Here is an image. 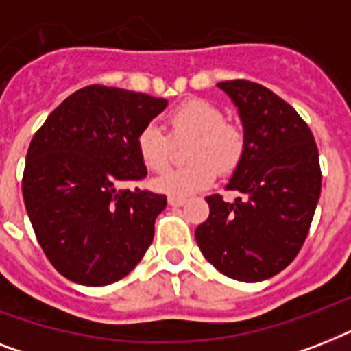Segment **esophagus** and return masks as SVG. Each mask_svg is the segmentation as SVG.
<instances>
[{
  "instance_id": "1",
  "label": "esophagus",
  "mask_w": 351,
  "mask_h": 351,
  "mask_svg": "<svg viewBox=\"0 0 351 351\" xmlns=\"http://www.w3.org/2000/svg\"><path fill=\"white\" fill-rule=\"evenodd\" d=\"M167 202H169V206H173V208H180V206H184V204H186V198L169 197L167 198Z\"/></svg>"
}]
</instances>
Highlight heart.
<instances>
[{
	"label": "heart",
	"instance_id": "heart-1",
	"mask_svg": "<svg viewBox=\"0 0 351 351\" xmlns=\"http://www.w3.org/2000/svg\"><path fill=\"white\" fill-rule=\"evenodd\" d=\"M175 136L193 134L184 167L167 169L153 180V187L171 197H187L202 191L215 180V169L226 175L239 165L244 154V134L226 123L224 112L208 100H187L169 112ZM136 151L149 171H162L169 162L171 142L156 121H147L136 136Z\"/></svg>",
	"mask_w": 351,
	"mask_h": 351
}]
</instances>
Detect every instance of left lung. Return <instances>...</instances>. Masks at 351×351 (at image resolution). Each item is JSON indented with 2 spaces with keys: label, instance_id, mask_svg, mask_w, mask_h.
Listing matches in <instances>:
<instances>
[{
  "label": "left lung",
  "instance_id": "8db88e82",
  "mask_svg": "<svg viewBox=\"0 0 351 351\" xmlns=\"http://www.w3.org/2000/svg\"><path fill=\"white\" fill-rule=\"evenodd\" d=\"M219 89L244 129V154L226 186L240 197H206L209 217L195 239L226 277L261 282L282 271L304 244L321 197L319 151L306 121L264 85L231 80Z\"/></svg>",
  "mask_w": 351,
  "mask_h": 351
}]
</instances>
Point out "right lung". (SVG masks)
I'll return each mask as SVG.
<instances>
[{
	"mask_svg": "<svg viewBox=\"0 0 351 351\" xmlns=\"http://www.w3.org/2000/svg\"><path fill=\"white\" fill-rule=\"evenodd\" d=\"M167 100L89 85L47 117L27 151L23 200L41 250L63 277L107 286L153 242L165 195L121 189L147 175L136 136Z\"/></svg>",
	"mask_w": 351,
	"mask_h": 351,
	"instance_id": "obj_1",
	"label": "right lung"
}]
</instances>
